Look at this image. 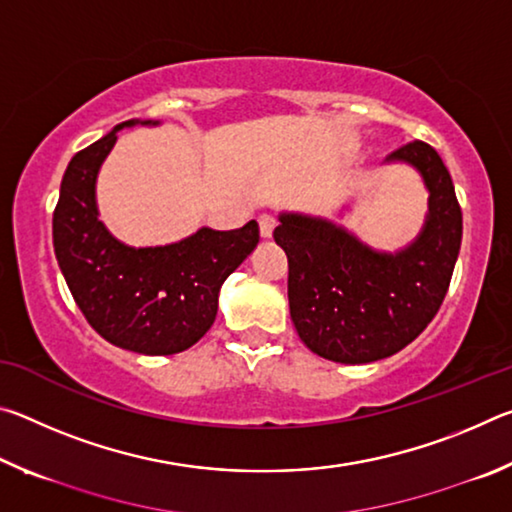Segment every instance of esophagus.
<instances>
[{
  "label": "esophagus",
  "instance_id": "esophagus-1",
  "mask_svg": "<svg viewBox=\"0 0 512 512\" xmlns=\"http://www.w3.org/2000/svg\"><path fill=\"white\" fill-rule=\"evenodd\" d=\"M275 225H277L275 216H271V214H262V216H259V232H262V237H264V239L273 237Z\"/></svg>",
  "mask_w": 512,
  "mask_h": 512
}]
</instances>
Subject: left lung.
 <instances>
[{
	"label": "left lung",
	"instance_id": "obj_1",
	"mask_svg": "<svg viewBox=\"0 0 512 512\" xmlns=\"http://www.w3.org/2000/svg\"><path fill=\"white\" fill-rule=\"evenodd\" d=\"M420 173L429 212L397 253L363 244L320 216L280 214L273 237L289 257V309L311 352L336 363L391 357L418 339L443 305L461 250L463 214L436 149L420 140L388 155Z\"/></svg>",
	"mask_w": 512,
	"mask_h": 512
}]
</instances>
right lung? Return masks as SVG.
<instances>
[{
    "instance_id": "right-lung-1",
    "label": "right lung",
    "mask_w": 512,
    "mask_h": 512,
    "mask_svg": "<svg viewBox=\"0 0 512 512\" xmlns=\"http://www.w3.org/2000/svg\"><path fill=\"white\" fill-rule=\"evenodd\" d=\"M124 121L67 164L54 210L60 271L88 323L108 343L149 357H167L201 341L219 309V291L259 244V225L201 228L176 244L133 248L99 221L97 176Z\"/></svg>"
}]
</instances>
